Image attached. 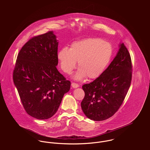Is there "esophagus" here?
<instances>
[{
  "instance_id": "34e87169",
  "label": "esophagus",
  "mask_w": 150,
  "mask_h": 150,
  "mask_svg": "<svg viewBox=\"0 0 150 150\" xmlns=\"http://www.w3.org/2000/svg\"><path fill=\"white\" fill-rule=\"evenodd\" d=\"M71 86L73 88H78L79 86V85L78 84H76L75 83H71Z\"/></svg>"
}]
</instances>
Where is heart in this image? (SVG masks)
Instances as JSON below:
<instances>
[{
	"mask_svg": "<svg viewBox=\"0 0 150 150\" xmlns=\"http://www.w3.org/2000/svg\"><path fill=\"white\" fill-rule=\"evenodd\" d=\"M112 47L99 38H88L71 43L69 50L62 48L58 53L60 67L65 73H72L78 61L79 69L75 78L86 76L95 79L100 76L109 64L112 56Z\"/></svg>",
	"mask_w": 150,
	"mask_h": 150,
	"instance_id": "1",
	"label": "heart"
}]
</instances>
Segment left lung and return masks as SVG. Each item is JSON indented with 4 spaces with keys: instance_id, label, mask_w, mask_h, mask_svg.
I'll return each instance as SVG.
<instances>
[{
    "instance_id": "8db88e82",
    "label": "left lung",
    "mask_w": 150,
    "mask_h": 150,
    "mask_svg": "<svg viewBox=\"0 0 150 150\" xmlns=\"http://www.w3.org/2000/svg\"><path fill=\"white\" fill-rule=\"evenodd\" d=\"M132 64L124 43L103 74L92 83L83 85L85 96L81 103L86 116L93 121L112 117L122 104L130 86Z\"/></svg>"
}]
</instances>
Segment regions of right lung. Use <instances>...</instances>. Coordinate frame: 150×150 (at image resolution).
I'll return each instance as SVG.
<instances>
[{
  "label": "right lung",
  "instance_id": "add662e5",
  "mask_svg": "<svg viewBox=\"0 0 150 150\" xmlns=\"http://www.w3.org/2000/svg\"><path fill=\"white\" fill-rule=\"evenodd\" d=\"M58 42L52 31L35 36L20 51L13 71V81L26 112L46 120L57 111L70 88L57 68Z\"/></svg>",
  "mask_w": 150,
  "mask_h": 150
}]
</instances>
